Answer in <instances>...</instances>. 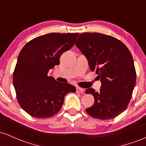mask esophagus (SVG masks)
I'll use <instances>...</instances> for the list:
<instances>
[{"instance_id": "34e87169", "label": "esophagus", "mask_w": 146, "mask_h": 146, "mask_svg": "<svg viewBox=\"0 0 146 146\" xmlns=\"http://www.w3.org/2000/svg\"><path fill=\"white\" fill-rule=\"evenodd\" d=\"M76 92L77 93H82L84 92V90L80 87H77L76 88Z\"/></svg>"}]
</instances>
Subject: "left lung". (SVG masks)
Instances as JSON below:
<instances>
[{
	"label": "left lung",
	"mask_w": 146,
	"mask_h": 146,
	"mask_svg": "<svg viewBox=\"0 0 146 146\" xmlns=\"http://www.w3.org/2000/svg\"><path fill=\"white\" fill-rule=\"evenodd\" d=\"M75 45L102 83L99 93L92 88L85 91L95 99L94 104L86 108V113L102 120L117 117L126 109L136 84V71L130 51L117 38L99 33H81Z\"/></svg>",
	"instance_id": "left-lung-1"
}]
</instances>
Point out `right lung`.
<instances>
[{
	"instance_id": "obj_1",
	"label": "right lung",
	"mask_w": 146,
	"mask_h": 146,
	"mask_svg": "<svg viewBox=\"0 0 146 146\" xmlns=\"http://www.w3.org/2000/svg\"><path fill=\"white\" fill-rule=\"evenodd\" d=\"M78 35L48 33L31 40L20 52L13 84L20 106L31 116L53 117L61 109L65 95L76 91L73 85L57 82L47 74L59 64L64 52L73 47Z\"/></svg>"
}]
</instances>
